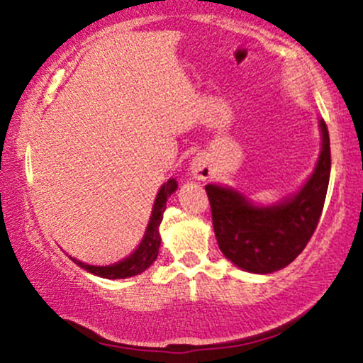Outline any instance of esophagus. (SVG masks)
I'll use <instances>...</instances> for the list:
<instances>
[{
    "label": "esophagus",
    "instance_id": "34e87169",
    "mask_svg": "<svg viewBox=\"0 0 363 363\" xmlns=\"http://www.w3.org/2000/svg\"><path fill=\"white\" fill-rule=\"evenodd\" d=\"M191 174H193V177L198 179V181H206V179L213 176V167H211L208 157L205 155L196 157L193 164H191Z\"/></svg>",
    "mask_w": 363,
    "mask_h": 363
}]
</instances>
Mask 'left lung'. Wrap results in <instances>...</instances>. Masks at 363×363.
Wrapping results in <instances>:
<instances>
[{"instance_id":"1","label":"left lung","mask_w":363,"mask_h":363,"mask_svg":"<svg viewBox=\"0 0 363 363\" xmlns=\"http://www.w3.org/2000/svg\"><path fill=\"white\" fill-rule=\"evenodd\" d=\"M319 126L323 150L314 174L294 198L280 205L257 208L230 187L205 186L220 251L245 272L273 273L285 268L318 228L331 174L328 126L324 121Z\"/></svg>"}]
</instances>
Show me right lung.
Here are the masks:
<instances>
[{
  "mask_svg": "<svg viewBox=\"0 0 363 363\" xmlns=\"http://www.w3.org/2000/svg\"><path fill=\"white\" fill-rule=\"evenodd\" d=\"M177 189V182L174 179L165 182L162 186V189L158 191L155 205H153V211H152V218H150L147 234H145L143 240H141L140 247L136 249L131 256L123 259L121 262H116L112 266H90L85 264V262L72 259L77 262L78 266L86 272L97 274V277L102 278H109V280H118V278H129L135 277V274L143 273L145 269L152 264L153 261L157 259L158 256V247H160V232H158V227H160L162 218H164V211H165V203H167L169 196Z\"/></svg>",
  "mask_w": 363,
  "mask_h": 363,
  "instance_id": "1",
  "label": "right lung"
}]
</instances>
